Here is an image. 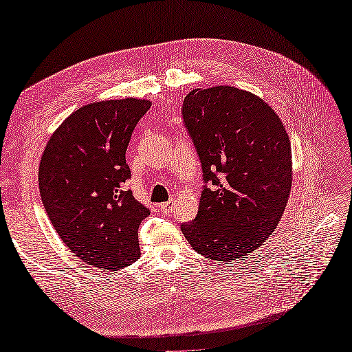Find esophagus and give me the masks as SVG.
Segmentation results:
<instances>
[{
    "label": "esophagus",
    "mask_w": 352,
    "mask_h": 352,
    "mask_svg": "<svg viewBox=\"0 0 352 352\" xmlns=\"http://www.w3.org/2000/svg\"><path fill=\"white\" fill-rule=\"evenodd\" d=\"M173 206H175V201H167V202H163V204L160 206V208H162L163 211H170L173 208Z\"/></svg>",
    "instance_id": "obj_1"
}]
</instances>
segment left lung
<instances>
[{"label":"left lung","mask_w":352,"mask_h":352,"mask_svg":"<svg viewBox=\"0 0 352 352\" xmlns=\"http://www.w3.org/2000/svg\"><path fill=\"white\" fill-rule=\"evenodd\" d=\"M182 119L206 185L197 217L180 229L207 258L248 257L274 232L291 192L285 126L261 98L232 87L190 91Z\"/></svg>","instance_id":"left-lung-1"}]
</instances>
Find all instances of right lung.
<instances>
[{
    "instance_id": "1",
    "label": "right lung",
    "mask_w": 352,
    "mask_h": 352,
    "mask_svg": "<svg viewBox=\"0 0 352 352\" xmlns=\"http://www.w3.org/2000/svg\"><path fill=\"white\" fill-rule=\"evenodd\" d=\"M146 100H111L78 109L52 133L39 164V192L50 221L87 264L119 270L140 258L138 229L150 216L124 182L126 150L150 110Z\"/></svg>"
}]
</instances>
